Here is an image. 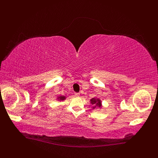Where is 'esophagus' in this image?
Masks as SVG:
<instances>
[{"label": "esophagus", "instance_id": "34e87169", "mask_svg": "<svg viewBox=\"0 0 158 158\" xmlns=\"http://www.w3.org/2000/svg\"><path fill=\"white\" fill-rule=\"evenodd\" d=\"M75 96H76V97H79L80 96V94L79 93H75Z\"/></svg>", "mask_w": 158, "mask_h": 158}]
</instances>
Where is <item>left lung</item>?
Masks as SVG:
<instances>
[{"label": "left lung", "instance_id": "left-lung-1", "mask_svg": "<svg viewBox=\"0 0 158 158\" xmlns=\"http://www.w3.org/2000/svg\"><path fill=\"white\" fill-rule=\"evenodd\" d=\"M90 103L92 105V109H97L98 108H102V100L97 97H94L89 100Z\"/></svg>", "mask_w": 158, "mask_h": 158}]
</instances>
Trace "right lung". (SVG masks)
Masks as SVG:
<instances>
[{"instance_id": "add662e5", "label": "right lung", "mask_w": 158, "mask_h": 158, "mask_svg": "<svg viewBox=\"0 0 158 158\" xmlns=\"http://www.w3.org/2000/svg\"><path fill=\"white\" fill-rule=\"evenodd\" d=\"M66 99V97L64 96V95H60V96H57L56 98V100L59 102L64 101Z\"/></svg>"}]
</instances>
